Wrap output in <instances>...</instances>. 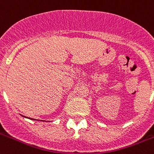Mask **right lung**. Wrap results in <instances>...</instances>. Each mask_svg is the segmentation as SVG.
Wrapping results in <instances>:
<instances>
[{"label": "right lung", "mask_w": 154, "mask_h": 154, "mask_svg": "<svg viewBox=\"0 0 154 154\" xmlns=\"http://www.w3.org/2000/svg\"><path fill=\"white\" fill-rule=\"evenodd\" d=\"M32 119V120H34V119Z\"/></svg>", "instance_id": "obj_1"}]
</instances>
